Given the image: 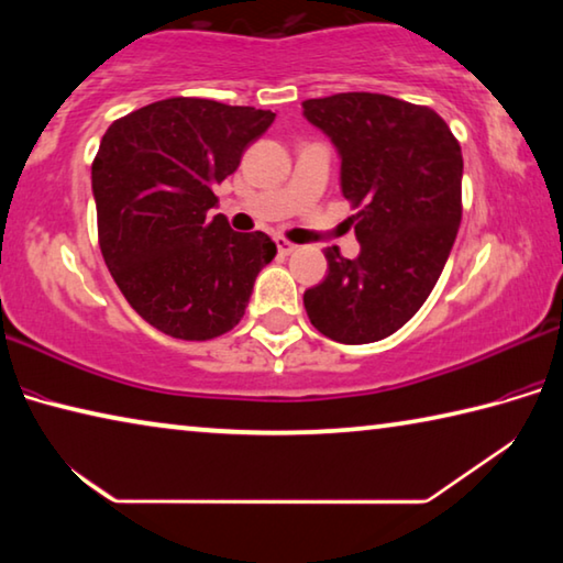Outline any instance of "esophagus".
I'll use <instances>...</instances> for the list:
<instances>
[{
    "instance_id": "obj_1",
    "label": "esophagus",
    "mask_w": 563,
    "mask_h": 563,
    "mask_svg": "<svg viewBox=\"0 0 563 563\" xmlns=\"http://www.w3.org/2000/svg\"><path fill=\"white\" fill-rule=\"evenodd\" d=\"M275 245H278V251H280L283 255H290V253L298 251V245L290 243L288 238H278V241H275Z\"/></svg>"
}]
</instances>
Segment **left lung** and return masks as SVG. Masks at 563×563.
<instances>
[{"mask_svg": "<svg viewBox=\"0 0 563 563\" xmlns=\"http://www.w3.org/2000/svg\"><path fill=\"white\" fill-rule=\"evenodd\" d=\"M302 117L340 154L355 261L325 251L328 275L305 290L308 318L342 345L389 338L440 280L462 221V148L440 113L385 93L302 101Z\"/></svg>", "mask_w": 563, "mask_h": 563, "instance_id": "obj_1", "label": "left lung"}]
</instances>
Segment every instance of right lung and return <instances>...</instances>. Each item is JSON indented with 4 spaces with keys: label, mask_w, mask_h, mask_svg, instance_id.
<instances>
[{
    "label": "right lung",
    "mask_w": 563,
    "mask_h": 563,
    "mask_svg": "<svg viewBox=\"0 0 563 563\" xmlns=\"http://www.w3.org/2000/svg\"><path fill=\"white\" fill-rule=\"evenodd\" d=\"M275 113L174 97L113 121L91 164L101 255L123 298L178 340H211L245 316L275 258L268 235L235 233L213 188Z\"/></svg>",
    "instance_id": "add662e5"
}]
</instances>
